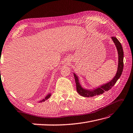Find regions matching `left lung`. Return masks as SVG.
Here are the masks:
<instances>
[{
  "label": "left lung",
  "mask_w": 133,
  "mask_h": 133,
  "mask_svg": "<svg viewBox=\"0 0 133 133\" xmlns=\"http://www.w3.org/2000/svg\"><path fill=\"white\" fill-rule=\"evenodd\" d=\"M112 41L115 44L116 49L118 51V65L116 74L115 76L111 80H110L109 82L106 83L102 84L96 88H94V89H85L82 87L79 82L78 76L76 74L74 73V75L75 77L76 84V89L77 92L80 95L84 97H93L94 96L99 95L103 94L105 91H107L112 88L114 86L117 80L121 76L122 74L123 69V50L122 45L119 41L118 39L116 37H111Z\"/></svg>",
  "instance_id": "8db88e82"
}]
</instances>
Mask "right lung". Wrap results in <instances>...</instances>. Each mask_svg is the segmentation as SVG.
<instances>
[{"mask_svg":"<svg viewBox=\"0 0 133 133\" xmlns=\"http://www.w3.org/2000/svg\"><path fill=\"white\" fill-rule=\"evenodd\" d=\"M51 93L48 94V95H47L45 97V98H44V99H43L42 100H41V101H40L39 102H44V101H45L46 100H47V99H48L49 98V97L51 96Z\"/></svg>","mask_w":133,"mask_h":133,"instance_id":"right-lung-1","label":"right lung"}]
</instances>
